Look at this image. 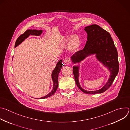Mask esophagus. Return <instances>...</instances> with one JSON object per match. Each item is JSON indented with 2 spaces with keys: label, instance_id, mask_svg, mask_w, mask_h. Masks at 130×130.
<instances>
[{
  "label": "esophagus",
  "instance_id": "1",
  "mask_svg": "<svg viewBox=\"0 0 130 130\" xmlns=\"http://www.w3.org/2000/svg\"><path fill=\"white\" fill-rule=\"evenodd\" d=\"M64 64H66V65H68V64H69L70 63V60H68V59H66V60H65V61H64Z\"/></svg>",
  "mask_w": 130,
  "mask_h": 130
}]
</instances>
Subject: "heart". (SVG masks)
<instances>
[{
    "label": "heart",
    "instance_id": "heart-1",
    "mask_svg": "<svg viewBox=\"0 0 130 130\" xmlns=\"http://www.w3.org/2000/svg\"><path fill=\"white\" fill-rule=\"evenodd\" d=\"M63 43L66 45H69V48L71 51L76 50L79 47L80 41L78 37L76 35H73L71 38L69 36L64 40Z\"/></svg>",
    "mask_w": 130,
    "mask_h": 130
}]
</instances>
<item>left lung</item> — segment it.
<instances>
[{"label": "left lung", "instance_id": "obj_1", "mask_svg": "<svg viewBox=\"0 0 130 130\" xmlns=\"http://www.w3.org/2000/svg\"><path fill=\"white\" fill-rule=\"evenodd\" d=\"M87 34V41L84 48L71 57L73 63H79L73 67L75 81L79 89L85 94H100L106 91L112 84L119 71L118 55L116 48L110 34L97 25H91L84 29ZM96 54V58L110 72L109 80L105 86L97 91H89L83 89L78 81L79 63L90 55Z\"/></svg>", "mask_w": 130, "mask_h": 130}]
</instances>
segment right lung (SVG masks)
Returning <instances> with one entry per match:
<instances>
[{"label": "right lung", "mask_w": 130, "mask_h": 130, "mask_svg": "<svg viewBox=\"0 0 130 130\" xmlns=\"http://www.w3.org/2000/svg\"><path fill=\"white\" fill-rule=\"evenodd\" d=\"M42 30H27L24 34L21 35L18 38H17L15 44V47H16L18 45H19L20 44H21L26 39H27L28 37H29L30 35H39L41 34L42 33ZM62 60H60L56 66H55V68L52 71V74H51V78L53 82V88L51 92H50L48 94L46 95L45 96L43 97H41L38 99H44L48 97H49L53 95H54V92L56 91L58 87V77H59V74L60 73V71H61V68H62ZM37 99V98H36Z\"/></svg>", "instance_id": "1"}]
</instances>
